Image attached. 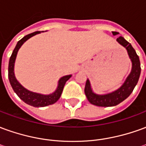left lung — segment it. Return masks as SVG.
<instances>
[{
  "mask_svg": "<svg viewBox=\"0 0 146 146\" xmlns=\"http://www.w3.org/2000/svg\"><path fill=\"white\" fill-rule=\"evenodd\" d=\"M112 33L113 36L119 34L118 32H112ZM116 41L120 45H122L127 51L129 58L131 61V70L130 74L126 78L125 81L119 88L114 92L104 95H98L93 92L90 80L88 79L87 80L85 88H84L86 97L90 103L97 106H102V107L115 106L116 105L119 104L120 102H122L123 101H124L132 93L140 76V73H141L140 61L135 49L133 48L131 44L127 41L123 36H119L116 39Z\"/></svg>",
  "mask_w": 146,
  "mask_h": 146,
  "instance_id": "1",
  "label": "left lung"
}]
</instances>
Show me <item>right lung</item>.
<instances>
[{"instance_id":"add662e5","label":"right lung","mask_w":146,"mask_h":146,"mask_svg":"<svg viewBox=\"0 0 146 146\" xmlns=\"http://www.w3.org/2000/svg\"><path fill=\"white\" fill-rule=\"evenodd\" d=\"M38 33H40V32L37 31V32L30 33V34L25 36L23 38H22L20 40L18 41L17 44L15 46L14 51L12 52L11 57H10V59H9L8 79H9V81H10V84H11V88L14 90L15 94L25 103L30 105L31 106H33V107H44V106H48L49 105L54 104L59 99V98L61 97V95H62V90H63L64 86H65V84L72 76V75H66V76L61 77L58 81V86L56 89H55V91L51 93V94H48V95L31 92V91L28 90L26 88H24L23 86L18 81L16 77L15 76L14 72L15 62L18 51L19 50V48L22 47V45L28 39L35 36Z\"/></svg>"}]
</instances>
